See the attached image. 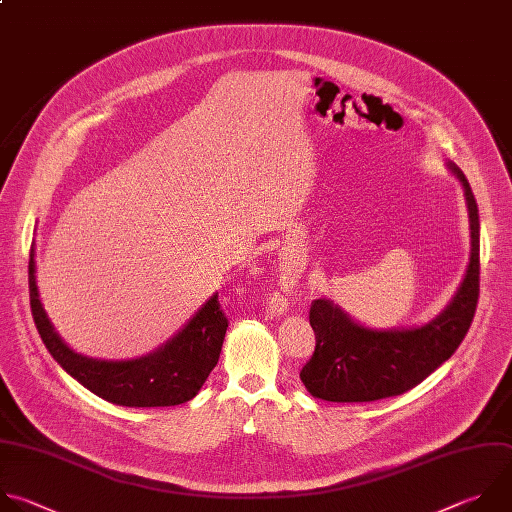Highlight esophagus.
<instances>
[{"mask_svg": "<svg viewBox=\"0 0 512 512\" xmlns=\"http://www.w3.org/2000/svg\"><path fill=\"white\" fill-rule=\"evenodd\" d=\"M275 307H279V311H283V309H287V299H283V297H279L277 299V305Z\"/></svg>", "mask_w": 512, "mask_h": 512, "instance_id": "esophagus-1", "label": "esophagus"}]
</instances>
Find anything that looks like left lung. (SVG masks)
<instances>
[{
    "instance_id": "1",
    "label": "left lung",
    "mask_w": 512,
    "mask_h": 512,
    "mask_svg": "<svg viewBox=\"0 0 512 512\" xmlns=\"http://www.w3.org/2000/svg\"><path fill=\"white\" fill-rule=\"evenodd\" d=\"M460 181L470 221V261L452 301L440 315L410 329H372L354 321L329 299H315L309 323L315 331V352L299 372L313 398L327 402H374L400 396L440 364L464 339L480 291V223L472 189L462 170L446 162Z\"/></svg>"
}]
</instances>
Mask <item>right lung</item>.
Instances as JSON below:
<instances>
[{
    "instance_id": "right-lung-1",
    "label": "right lung",
    "mask_w": 512,
    "mask_h": 512,
    "mask_svg": "<svg viewBox=\"0 0 512 512\" xmlns=\"http://www.w3.org/2000/svg\"><path fill=\"white\" fill-rule=\"evenodd\" d=\"M28 269L32 315L44 346L74 380L98 398L128 408L185 404L199 394L217 366L229 327L217 293L156 352L136 360H96L68 348L48 319L36 285L34 249Z\"/></svg>"
}]
</instances>
